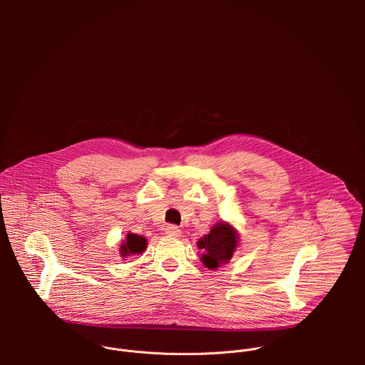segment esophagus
Returning a JSON list of instances; mask_svg holds the SVG:
<instances>
[{"label": "esophagus", "mask_w": 365, "mask_h": 365, "mask_svg": "<svg viewBox=\"0 0 365 365\" xmlns=\"http://www.w3.org/2000/svg\"><path fill=\"white\" fill-rule=\"evenodd\" d=\"M165 232H166V235H168V237H180V230H179L178 227H175V225H169V227H166Z\"/></svg>", "instance_id": "esophagus-1"}]
</instances>
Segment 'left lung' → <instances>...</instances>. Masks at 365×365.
<instances>
[{
	"instance_id": "8db88e82",
	"label": "left lung",
	"mask_w": 365,
	"mask_h": 365,
	"mask_svg": "<svg viewBox=\"0 0 365 365\" xmlns=\"http://www.w3.org/2000/svg\"><path fill=\"white\" fill-rule=\"evenodd\" d=\"M238 244V231L230 222L220 221L210 232L197 240L196 247L203 251L200 255L202 264L210 270H217L230 263Z\"/></svg>"
}]
</instances>
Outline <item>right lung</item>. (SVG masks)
Returning a JSON list of instances; mask_svg holds the SVG:
<instances>
[{
  "label": "right lung",
  "mask_w": 365,
  "mask_h": 365,
  "mask_svg": "<svg viewBox=\"0 0 365 365\" xmlns=\"http://www.w3.org/2000/svg\"><path fill=\"white\" fill-rule=\"evenodd\" d=\"M147 248V240L143 235H137L134 232H128L125 240L120 245V255L123 258L141 254Z\"/></svg>",
  "instance_id": "right-lung-1"
}]
</instances>
